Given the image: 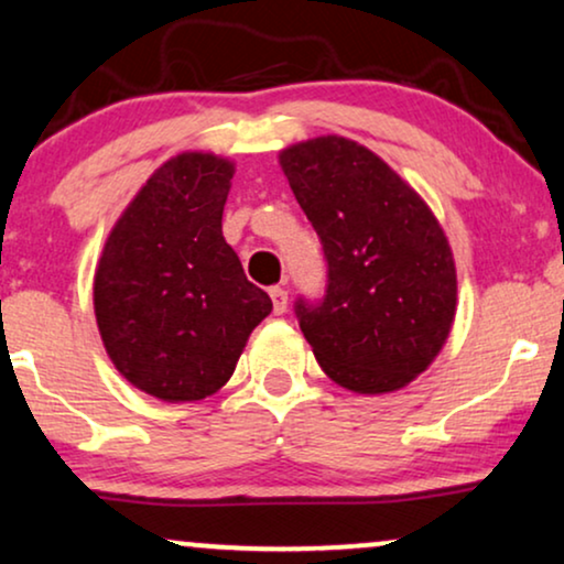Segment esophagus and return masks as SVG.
Returning <instances> with one entry per match:
<instances>
[{
	"mask_svg": "<svg viewBox=\"0 0 564 564\" xmlns=\"http://www.w3.org/2000/svg\"><path fill=\"white\" fill-rule=\"evenodd\" d=\"M270 299H273V312L275 315H283L289 306V291L281 289V286H273L270 289Z\"/></svg>",
	"mask_w": 564,
	"mask_h": 564,
	"instance_id": "obj_1",
	"label": "esophagus"
}]
</instances>
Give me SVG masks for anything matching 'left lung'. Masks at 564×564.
I'll list each match as a JSON object with an SVG mask.
<instances>
[{"label":"left lung","instance_id":"8db88e82","mask_svg":"<svg viewBox=\"0 0 564 564\" xmlns=\"http://www.w3.org/2000/svg\"><path fill=\"white\" fill-rule=\"evenodd\" d=\"M278 159L327 260L323 302H296L306 344L340 388H405L455 319L458 278L440 220L380 155L348 138L296 142Z\"/></svg>","mask_w":564,"mask_h":564}]
</instances>
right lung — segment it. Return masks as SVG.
<instances>
[{
  "label": "right lung",
  "mask_w": 564,
  "mask_h": 564,
  "mask_svg": "<svg viewBox=\"0 0 564 564\" xmlns=\"http://www.w3.org/2000/svg\"><path fill=\"white\" fill-rule=\"evenodd\" d=\"M234 163L180 153L142 184L106 239L93 306L119 375L166 403L203 401L237 369L273 302L220 231Z\"/></svg>",
  "instance_id": "obj_1"
}]
</instances>
